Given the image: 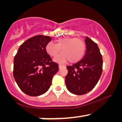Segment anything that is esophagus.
<instances>
[{
  "mask_svg": "<svg viewBox=\"0 0 122 122\" xmlns=\"http://www.w3.org/2000/svg\"><path fill=\"white\" fill-rule=\"evenodd\" d=\"M63 65H62V64H59V68H61V67H63Z\"/></svg>",
  "mask_w": 122,
  "mask_h": 122,
  "instance_id": "obj_1",
  "label": "esophagus"
}]
</instances>
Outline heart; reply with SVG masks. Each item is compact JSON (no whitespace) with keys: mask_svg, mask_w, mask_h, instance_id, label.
<instances>
[{"mask_svg":"<svg viewBox=\"0 0 122 122\" xmlns=\"http://www.w3.org/2000/svg\"><path fill=\"white\" fill-rule=\"evenodd\" d=\"M63 54L57 60L65 62L68 60L70 63H76L81 60L86 52V45L82 40L76 38L66 37L57 40L56 44L50 42L46 46V50L52 57H56L61 52Z\"/></svg>","mask_w":122,"mask_h":122,"instance_id":"obj_1","label":"heart"}]
</instances>
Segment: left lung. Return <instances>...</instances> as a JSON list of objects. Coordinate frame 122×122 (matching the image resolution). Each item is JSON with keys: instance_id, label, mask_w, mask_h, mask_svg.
Masks as SVG:
<instances>
[{"instance_id": "left-lung-1", "label": "left lung", "mask_w": 122, "mask_h": 122, "mask_svg": "<svg viewBox=\"0 0 122 122\" xmlns=\"http://www.w3.org/2000/svg\"><path fill=\"white\" fill-rule=\"evenodd\" d=\"M86 55L80 61L67 66L66 85L69 92L83 95L94 88L103 71V58L96 43L86 37Z\"/></svg>"}]
</instances>
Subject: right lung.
<instances>
[{
	"label": "right lung",
	"instance_id": "right-lung-1",
	"mask_svg": "<svg viewBox=\"0 0 122 122\" xmlns=\"http://www.w3.org/2000/svg\"><path fill=\"white\" fill-rule=\"evenodd\" d=\"M49 36L36 35L19 46L14 58L13 77L20 89L30 96H38L48 91L59 66L47 54Z\"/></svg>",
	"mask_w": 122,
	"mask_h": 122
}]
</instances>
